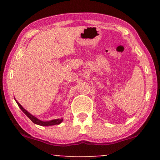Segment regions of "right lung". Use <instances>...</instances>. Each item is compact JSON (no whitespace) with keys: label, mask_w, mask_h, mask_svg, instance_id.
Returning a JSON list of instances; mask_svg holds the SVG:
<instances>
[{"label":"right lung","mask_w":160,"mask_h":160,"mask_svg":"<svg viewBox=\"0 0 160 160\" xmlns=\"http://www.w3.org/2000/svg\"><path fill=\"white\" fill-rule=\"evenodd\" d=\"M16 102L18 105V107L20 108V109L22 111V112L25 113V114L28 116V117L30 119V120L35 124H37V125L39 126H53V125H58L60 124L62 121H63V118H58V119H53V120L51 121H43L38 119L37 117L35 116H32L31 113H29L28 111L25 110L24 108L21 106V104L19 103L18 102H17V100L15 99Z\"/></svg>","instance_id":"right-lung-1"}]
</instances>
